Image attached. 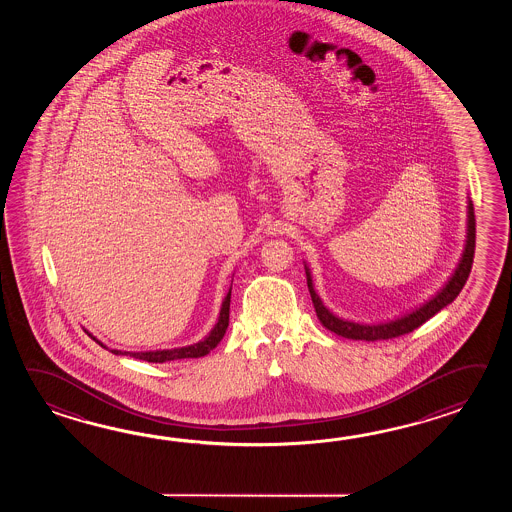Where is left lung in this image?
Here are the masks:
<instances>
[{
	"label": "left lung",
	"instance_id": "obj_1",
	"mask_svg": "<svg viewBox=\"0 0 512 512\" xmlns=\"http://www.w3.org/2000/svg\"><path fill=\"white\" fill-rule=\"evenodd\" d=\"M467 212V240H465V249L461 254V260L457 263L456 271L448 278L445 287L439 293L432 296L428 302L419 307H415L412 313L399 316L395 320L381 322V324H360L353 320H344L333 315L326 305L322 304L320 296L316 294L315 285H313V276L309 267L305 265V276H307V287L311 300L315 305L316 316L322 322V326L337 333L338 337L351 338V340H388V338L401 337L410 331H414L419 326H423L426 320H430L435 313H439L443 307L452 304L457 298V294L461 293L463 285L467 283L468 274L472 269V261H474V247H476V219H474V207L468 201Z\"/></svg>",
	"mask_w": 512,
	"mask_h": 512
}]
</instances>
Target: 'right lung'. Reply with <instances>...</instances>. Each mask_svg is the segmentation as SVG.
Listing matches in <instances>:
<instances>
[{
  "instance_id": "obj_1",
  "label": "right lung",
  "mask_w": 512,
  "mask_h": 512,
  "mask_svg": "<svg viewBox=\"0 0 512 512\" xmlns=\"http://www.w3.org/2000/svg\"><path fill=\"white\" fill-rule=\"evenodd\" d=\"M230 291H232V287H230L229 293H227L223 304H221V311H219L216 326L212 327V331L208 333L207 337L199 340L196 344H192V346L174 349H155V351H120V349H109V351L113 355H126V357L130 355L133 359L146 360V362H168V360L199 359V357H205L212 349L218 346L221 338L225 337V333H227V327H229ZM89 337L93 338L98 346L106 348L91 333H89Z\"/></svg>"
}]
</instances>
